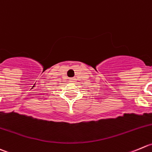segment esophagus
I'll list each match as a JSON object with an SVG mask.
<instances>
[{
  "label": "esophagus",
  "mask_w": 152,
  "mask_h": 152,
  "mask_svg": "<svg viewBox=\"0 0 152 152\" xmlns=\"http://www.w3.org/2000/svg\"><path fill=\"white\" fill-rule=\"evenodd\" d=\"M75 80H76V77H72V78H70V82H72V83H74V82H75Z\"/></svg>",
  "instance_id": "1"
}]
</instances>
